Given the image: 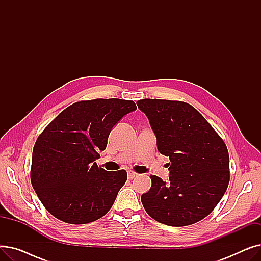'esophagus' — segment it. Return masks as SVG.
<instances>
[{"label": "esophagus", "mask_w": 261, "mask_h": 261, "mask_svg": "<svg viewBox=\"0 0 261 261\" xmlns=\"http://www.w3.org/2000/svg\"><path fill=\"white\" fill-rule=\"evenodd\" d=\"M136 175H138V173H136V172H134V171H128V179H129V180H133Z\"/></svg>", "instance_id": "34e87169"}]
</instances>
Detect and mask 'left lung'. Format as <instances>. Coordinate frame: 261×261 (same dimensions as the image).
I'll return each mask as SVG.
<instances>
[{
	"mask_svg": "<svg viewBox=\"0 0 261 261\" xmlns=\"http://www.w3.org/2000/svg\"><path fill=\"white\" fill-rule=\"evenodd\" d=\"M136 105L149 119L159 152L170 160L167 182L151 175V188L141 198L145 211L170 226L202 220L228 186L229 158L224 142L186 102L142 99Z\"/></svg>",
	"mask_w": 261,
	"mask_h": 261,
	"instance_id": "8db88e82",
	"label": "left lung"
}]
</instances>
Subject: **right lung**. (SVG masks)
Here are the masks:
<instances>
[{"instance_id":"1","label":"right lung","mask_w":261,"mask_h":261,"mask_svg":"<svg viewBox=\"0 0 261 261\" xmlns=\"http://www.w3.org/2000/svg\"><path fill=\"white\" fill-rule=\"evenodd\" d=\"M136 110L117 98L75 102L55 118L34 146L31 180L54 217L86 224L105 216L127 181V172H108L96 164L118 121Z\"/></svg>"}]
</instances>
